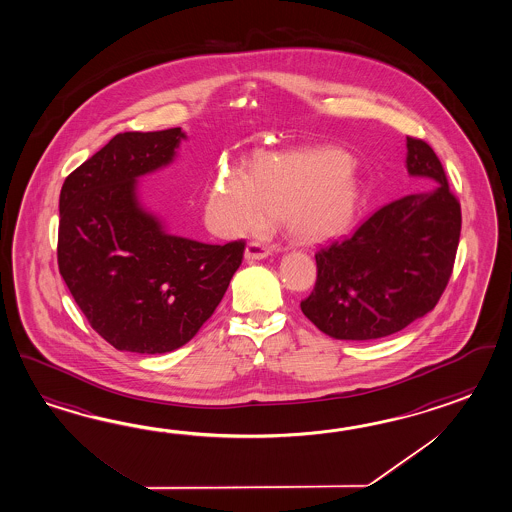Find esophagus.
Masks as SVG:
<instances>
[{
  "instance_id": "1",
  "label": "esophagus",
  "mask_w": 512,
  "mask_h": 512,
  "mask_svg": "<svg viewBox=\"0 0 512 512\" xmlns=\"http://www.w3.org/2000/svg\"><path fill=\"white\" fill-rule=\"evenodd\" d=\"M268 255H272V250L268 246H264V244H259V242H250L246 246V251H244V259L246 261H262Z\"/></svg>"
}]
</instances>
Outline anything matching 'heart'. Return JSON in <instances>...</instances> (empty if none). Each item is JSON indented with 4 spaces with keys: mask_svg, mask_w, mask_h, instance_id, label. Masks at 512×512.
<instances>
[{
    "mask_svg": "<svg viewBox=\"0 0 512 512\" xmlns=\"http://www.w3.org/2000/svg\"><path fill=\"white\" fill-rule=\"evenodd\" d=\"M362 198V180L343 150L262 152L246 172H220L209 211L229 233L257 231L270 218L281 220L294 239L318 242L351 228Z\"/></svg>",
    "mask_w": 512,
    "mask_h": 512,
    "instance_id": "heart-1",
    "label": "heart"
}]
</instances>
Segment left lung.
<instances>
[{
    "instance_id": "left-lung-1",
    "label": "left lung",
    "mask_w": 512,
    "mask_h": 512,
    "mask_svg": "<svg viewBox=\"0 0 512 512\" xmlns=\"http://www.w3.org/2000/svg\"><path fill=\"white\" fill-rule=\"evenodd\" d=\"M409 176L435 182L380 207L353 235L316 253L318 279L301 310L336 340H376L408 327L437 305L454 268L461 205L443 165L422 139L408 137Z\"/></svg>"
}]
</instances>
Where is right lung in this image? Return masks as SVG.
Here are the masks:
<instances>
[{"label": "right lung", "instance_id": "1", "mask_svg": "<svg viewBox=\"0 0 512 512\" xmlns=\"http://www.w3.org/2000/svg\"><path fill=\"white\" fill-rule=\"evenodd\" d=\"M185 139L182 128L117 134L60 191L58 270L119 351L171 353L193 340L242 262V240L172 235L139 198V178L171 165Z\"/></svg>", "mask_w": 512, "mask_h": 512}]
</instances>
